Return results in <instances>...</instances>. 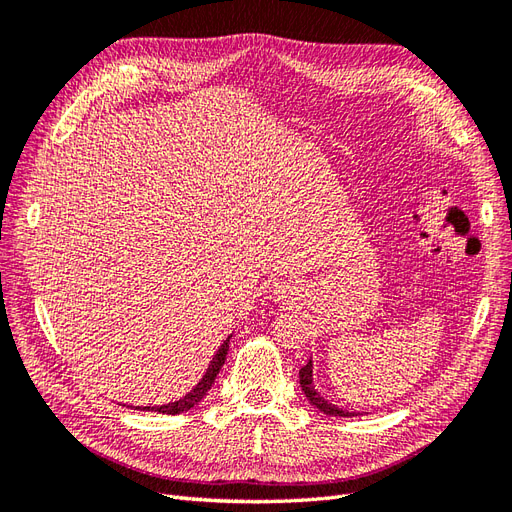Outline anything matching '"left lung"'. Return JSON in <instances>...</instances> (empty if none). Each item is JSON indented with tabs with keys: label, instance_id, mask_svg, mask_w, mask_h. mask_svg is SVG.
<instances>
[{
	"label": "left lung",
	"instance_id": "left-lung-1",
	"mask_svg": "<svg viewBox=\"0 0 512 512\" xmlns=\"http://www.w3.org/2000/svg\"><path fill=\"white\" fill-rule=\"evenodd\" d=\"M299 382H301V389H303L305 397L309 399V404H312L314 408H318L322 414H329V416H356V414L344 412L342 408H335V406L327 404V401H324V399L316 393L314 382H312V361H307V365L299 369Z\"/></svg>",
	"mask_w": 512,
	"mask_h": 512
}]
</instances>
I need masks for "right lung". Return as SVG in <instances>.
<instances>
[{"label": "right lung", "mask_w": 512, "mask_h": 512, "mask_svg": "<svg viewBox=\"0 0 512 512\" xmlns=\"http://www.w3.org/2000/svg\"><path fill=\"white\" fill-rule=\"evenodd\" d=\"M228 342H230V337L226 339V342L220 346V350L215 352V356H213V361H211V365H209V369L205 371V376H203V380H200L194 389L185 395L183 399H179V401H175V404H166V406H145L143 410H151V412H162V414H181V412H185V410H190V408H194L200 399H203L205 395H207V391L211 389V384L215 382V378H218V374H220V369H222V365H224V361H226V354H228ZM138 410V408H136Z\"/></svg>", "instance_id": "add662e5"}]
</instances>
